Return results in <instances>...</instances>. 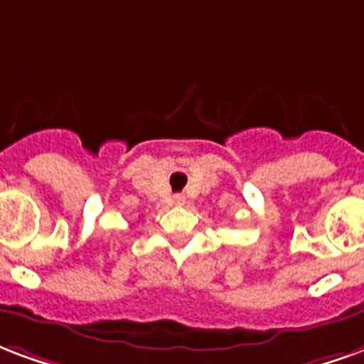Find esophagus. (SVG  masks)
Here are the masks:
<instances>
[{
  "label": "esophagus",
  "instance_id": "34e87169",
  "mask_svg": "<svg viewBox=\"0 0 364 364\" xmlns=\"http://www.w3.org/2000/svg\"><path fill=\"white\" fill-rule=\"evenodd\" d=\"M173 204H177V206H181V204H185V196H183V195H175L173 196Z\"/></svg>",
  "mask_w": 364,
  "mask_h": 364
}]
</instances>
